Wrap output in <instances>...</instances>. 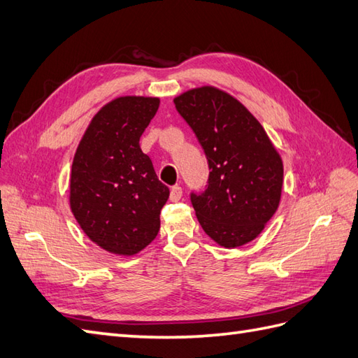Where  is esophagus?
Listing matches in <instances>:
<instances>
[{
    "label": "esophagus",
    "instance_id": "1",
    "mask_svg": "<svg viewBox=\"0 0 358 358\" xmlns=\"http://www.w3.org/2000/svg\"><path fill=\"white\" fill-rule=\"evenodd\" d=\"M180 197H182V188L180 187H173L171 189H170V200L171 202H178V200H180Z\"/></svg>",
    "mask_w": 358,
    "mask_h": 358
}]
</instances>
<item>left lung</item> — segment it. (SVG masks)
Instances as JSON below:
<instances>
[{
    "label": "left lung",
    "instance_id": "obj_1",
    "mask_svg": "<svg viewBox=\"0 0 358 358\" xmlns=\"http://www.w3.org/2000/svg\"><path fill=\"white\" fill-rule=\"evenodd\" d=\"M209 165L208 188L191 196L197 220L217 245L245 246L281 202L284 165L264 127L229 92L205 85L174 97Z\"/></svg>",
    "mask_w": 358,
    "mask_h": 358
}]
</instances>
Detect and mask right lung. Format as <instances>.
I'll use <instances>...</instances> for the list:
<instances>
[{
  "label": "right lung",
  "mask_w": 358,
  "mask_h": 358,
  "mask_svg": "<svg viewBox=\"0 0 358 358\" xmlns=\"http://www.w3.org/2000/svg\"><path fill=\"white\" fill-rule=\"evenodd\" d=\"M158 108V97L110 100L92 117L74 153L69 208L86 237L113 255H136L161 228L170 189L139 147Z\"/></svg>",
  "instance_id": "add662e5"
}]
</instances>
